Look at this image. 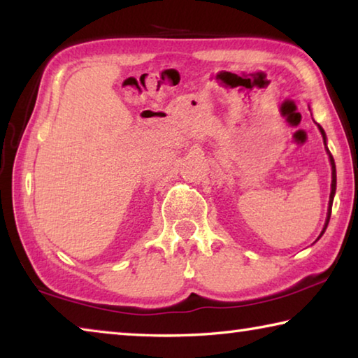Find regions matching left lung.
Here are the masks:
<instances>
[{
  "instance_id": "obj_1",
  "label": "left lung",
  "mask_w": 358,
  "mask_h": 358,
  "mask_svg": "<svg viewBox=\"0 0 358 358\" xmlns=\"http://www.w3.org/2000/svg\"><path fill=\"white\" fill-rule=\"evenodd\" d=\"M317 128H319V131H320V134H322V137H324V145H325V148H327V137H325V131L322 129V126H320V124H317ZM327 153H329V157H330V164H331V192H330V201H329V210H327V220H325V226H324V229H322V232H320L319 238L322 237L324 232H325V229H327V226H329L330 215H331L333 197H335V192H336V167H335V159H333V156H331V153H330V151H329V148H327ZM319 238H317V240H319Z\"/></svg>"
}]
</instances>
